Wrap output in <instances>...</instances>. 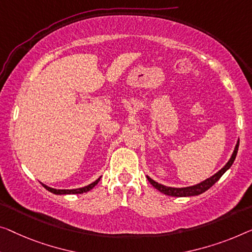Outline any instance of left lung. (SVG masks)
Instances as JSON below:
<instances>
[{
    "label": "left lung",
    "instance_id": "obj_1",
    "mask_svg": "<svg viewBox=\"0 0 252 252\" xmlns=\"http://www.w3.org/2000/svg\"><path fill=\"white\" fill-rule=\"evenodd\" d=\"M238 149H239V139L236 141V145L234 147L233 153H232L231 158L228 159V162L224 165V166L220 168L219 172H216L215 174L210 176V178L204 180V181L197 183L194 186H190V187H185V188H173V187H166L164 185H160V183L154 181L152 178H149L147 175V180L150 182L154 188H156L157 190L160 191V192L166 194V196H172V197H191V196H198V194H201L205 191H207L210 187H213L215 183L219 181L225 172H226L228 168L232 166L233 164L236 154H238Z\"/></svg>",
    "mask_w": 252,
    "mask_h": 252
}]
</instances>
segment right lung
Instances as JSON below:
<instances>
[{"label":"right lung","instance_id":"add662e5","mask_svg":"<svg viewBox=\"0 0 252 252\" xmlns=\"http://www.w3.org/2000/svg\"><path fill=\"white\" fill-rule=\"evenodd\" d=\"M100 178H102V176H99L98 179L96 180V181H94L93 183H90V185H88V186H86V187H82V188H78V189H71V190H69V189H54V188H51V187H47L46 185H44V183H42L43 185V187L45 188V189L46 190H48L50 191V192H52V193H54V194H79V193H84V192H88V191H90L93 189L94 187H95L97 183L99 182V180H100Z\"/></svg>","mask_w":252,"mask_h":252}]
</instances>
